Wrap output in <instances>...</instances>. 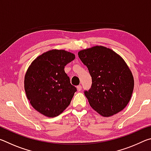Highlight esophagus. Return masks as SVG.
I'll list each match as a JSON object with an SVG mask.
<instances>
[{"instance_id":"obj_1","label":"esophagus","mask_w":151,"mask_h":151,"mask_svg":"<svg viewBox=\"0 0 151 151\" xmlns=\"http://www.w3.org/2000/svg\"><path fill=\"white\" fill-rule=\"evenodd\" d=\"M76 88H77V91H81V89H82L81 85H78L77 86H76Z\"/></svg>"}]
</instances>
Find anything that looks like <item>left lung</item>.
Here are the masks:
<instances>
[{
  "label": "left lung",
  "instance_id": "1",
  "mask_svg": "<svg viewBox=\"0 0 151 151\" xmlns=\"http://www.w3.org/2000/svg\"><path fill=\"white\" fill-rule=\"evenodd\" d=\"M78 55L92 77L91 88L85 92L92 108L104 117L122 111L134 89L133 75L123 58L101 45L81 50Z\"/></svg>",
  "mask_w": 151,
  "mask_h": 151
}]
</instances>
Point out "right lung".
<instances>
[{
	"label": "right lung",
	"mask_w": 151,
	"mask_h": 151,
	"mask_svg": "<svg viewBox=\"0 0 151 151\" xmlns=\"http://www.w3.org/2000/svg\"><path fill=\"white\" fill-rule=\"evenodd\" d=\"M75 58L68 51L52 49L37 57L28 68L25 93L31 106L42 115L57 116L70 104L76 88L64 68Z\"/></svg>",
	"instance_id": "1"
}]
</instances>
